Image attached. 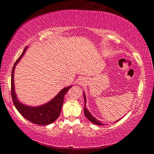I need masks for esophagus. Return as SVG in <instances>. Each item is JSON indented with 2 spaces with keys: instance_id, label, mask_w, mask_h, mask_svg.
<instances>
[{
  "instance_id": "esophagus-1",
  "label": "esophagus",
  "mask_w": 154,
  "mask_h": 154,
  "mask_svg": "<svg viewBox=\"0 0 154 154\" xmlns=\"http://www.w3.org/2000/svg\"><path fill=\"white\" fill-rule=\"evenodd\" d=\"M83 82H84L83 80H80V82H79V84H83Z\"/></svg>"
}]
</instances>
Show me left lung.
<instances>
[{"label": "left lung", "mask_w": 154, "mask_h": 154, "mask_svg": "<svg viewBox=\"0 0 154 154\" xmlns=\"http://www.w3.org/2000/svg\"><path fill=\"white\" fill-rule=\"evenodd\" d=\"M84 100H85V103L86 98H85V94H84ZM84 114H85V115L86 117H87L88 119H89L92 123L95 124V125H102V124L100 123V122L98 121V120H97L96 119H95L94 116L92 115L91 113L89 112V111H88V109H86L85 106H84Z\"/></svg>", "instance_id": "obj_1"}]
</instances>
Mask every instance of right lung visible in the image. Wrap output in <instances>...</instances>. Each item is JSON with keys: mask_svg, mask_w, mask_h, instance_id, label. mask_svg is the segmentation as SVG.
I'll use <instances>...</instances> for the list:
<instances>
[{"mask_svg": "<svg viewBox=\"0 0 154 154\" xmlns=\"http://www.w3.org/2000/svg\"><path fill=\"white\" fill-rule=\"evenodd\" d=\"M26 48L24 49V51L21 56L16 61L12 68L11 72V94L12 100L14 104L16 109L24 116L26 119L32 123L39 125H47L49 124L54 122L59 117L61 113V108H62L63 103V98L64 95L67 93V91L72 87L63 88L62 91L56 95V97L51 101L48 102L46 104L40 106L38 107H29L27 106L23 105L19 101L17 98V95L14 92V69L16 64L19 62L23 55L26 51Z\"/></svg>", "mask_w": 154, "mask_h": 154, "instance_id": "1", "label": "right lung"}]
</instances>
